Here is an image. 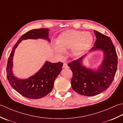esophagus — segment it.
I'll use <instances>...</instances> for the list:
<instances>
[{
  "label": "esophagus",
  "instance_id": "1",
  "mask_svg": "<svg viewBox=\"0 0 123 123\" xmlns=\"http://www.w3.org/2000/svg\"><path fill=\"white\" fill-rule=\"evenodd\" d=\"M62 67H63V68H68V65H67V64L66 63V62H64L63 66H62Z\"/></svg>",
  "mask_w": 123,
  "mask_h": 123
}]
</instances>
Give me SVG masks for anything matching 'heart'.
Listing matches in <instances>:
<instances>
[{
	"mask_svg": "<svg viewBox=\"0 0 123 123\" xmlns=\"http://www.w3.org/2000/svg\"><path fill=\"white\" fill-rule=\"evenodd\" d=\"M93 41V37L88 32L70 30L62 32L57 40L54 49L56 54L61 56L66 49L71 48L72 54L80 57L89 50Z\"/></svg>",
	"mask_w": 123,
	"mask_h": 123,
	"instance_id": "heart-1",
	"label": "heart"
}]
</instances>
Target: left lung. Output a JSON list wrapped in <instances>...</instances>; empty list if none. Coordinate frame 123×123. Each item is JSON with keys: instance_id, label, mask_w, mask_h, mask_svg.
<instances>
[{"instance_id": "obj_1", "label": "left lung", "mask_w": 123, "mask_h": 123, "mask_svg": "<svg viewBox=\"0 0 123 123\" xmlns=\"http://www.w3.org/2000/svg\"><path fill=\"white\" fill-rule=\"evenodd\" d=\"M97 40L90 51L101 50L104 59L97 70L83 66V56L67 64L73 73L71 86L74 91L83 96H94L106 90L113 81L117 68V55L109 37L94 30Z\"/></svg>"}]
</instances>
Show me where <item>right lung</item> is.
I'll return each instance as SVG.
<instances>
[{
	"mask_svg": "<svg viewBox=\"0 0 123 123\" xmlns=\"http://www.w3.org/2000/svg\"><path fill=\"white\" fill-rule=\"evenodd\" d=\"M49 31V29L43 28L34 29L22 35L12 48L8 58L6 68L8 81L12 88L27 98L40 99L49 93L53 88L55 79L62 71L63 63L46 62L42 68L34 75L27 79H18L14 75L12 72L14 52L18 44L23 40L40 38L47 39L50 42Z\"/></svg>",
	"mask_w": 123,
	"mask_h": 123,
	"instance_id": "1",
	"label": "right lung"
}]
</instances>
